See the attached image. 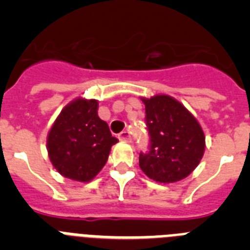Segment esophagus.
<instances>
[{
  "label": "esophagus",
  "instance_id": "34e87169",
  "mask_svg": "<svg viewBox=\"0 0 250 250\" xmlns=\"http://www.w3.org/2000/svg\"><path fill=\"white\" fill-rule=\"evenodd\" d=\"M119 140L120 141H124V143H127V141H130V134L129 131H123L119 134Z\"/></svg>",
  "mask_w": 250,
  "mask_h": 250
}]
</instances>
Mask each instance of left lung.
Wrapping results in <instances>:
<instances>
[{
	"label": "left lung",
	"mask_w": 250,
	"mask_h": 250,
	"mask_svg": "<svg viewBox=\"0 0 250 250\" xmlns=\"http://www.w3.org/2000/svg\"><path fill=\"white\" fill-rule=\"evenodd\" d=\"M146 112L150 151L140 152L139 167L161 184L180 182L199 165L205 150V135L193 114L173 96L141 98Z\"/></svg>",
	"instance_id": "obj_1"
}]
</instances>
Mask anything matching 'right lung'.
Masks as SVG:
<instances>
[{"instance_id":"add662e5","label":"right lung","mask_w":250,"mask_h":250,"mask_svg":"<svg viewBox=\"0 0 250 250\" xmlns=\"http://www.w3.org/2000/svg\"><path fill=\"white\" fill-rule=\"evenodd\" d=\"M99 101L77 98L61 110L47 134L48 158L62 176L89 183L105 167L118 143L98 115Z\"/></svg>"}]
</instances>
